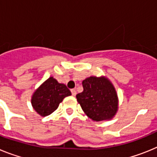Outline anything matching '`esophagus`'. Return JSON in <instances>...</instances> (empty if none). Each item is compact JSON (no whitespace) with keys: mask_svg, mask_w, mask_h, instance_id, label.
<instances>
[{"mask_svg":"<svg viewBox=\"0 0 157 157\" xmlns=\"http://www.w3.org/2000/svg\"><path fill=\"white\" fill-rule=\"evenodd\" d=\"M71 94H72V96H74V97L76 95L77 92H76L75 89H72V90H71Z\"/></svg>","mask_w":157,"mask_h":157,"instance_id":"34e87169","label":"esophagus"}]
</instances>
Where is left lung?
<instances>
[{
  "label": "left lung",
  "instance_id": "8db88e82",
  "mask_svg": "<svg viewBox=\"0 0 157 157\" xmlns=\"http://www.w3.org/2000/svg\"><path fill=\"white\" fill-rule=\"evenodd\" d=\"M83 91L76 95L86 115L94 121L109 120L118 111V96L114 86L105 76H90L82 81Z\"/></svg>",
  "mask_w": 157,
  "mask_h": 157
}]
</instances>
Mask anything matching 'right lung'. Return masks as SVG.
<instances>
[{"instance_id":"1","label":"right lung","mask_w":157,"mask_h":157,"mask_svg":"<svg viewBox=\"0 0 157 157\" xmlns=\"http://www.w3.org/2000/svg\"><path fill=\"white\" fill-rule=\"evenodd\" d=\"M71 95L69 89L53 77L48 78L33 94V109L41 116H47L56 110L63 98Z\"/></svg>"}]
</instances>
